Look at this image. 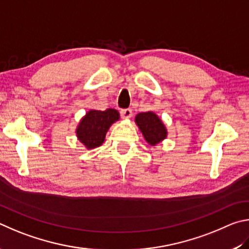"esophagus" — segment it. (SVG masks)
Wrapping results in <instances>:
<instances>
[{"label": "esophagus", "mask_w": 249, "mask_h": 249, "mask_svg": "<svg viewBox=\"0 0 249 249\" xmlns=\"http://www.w3.org/2000/svg\"><path fill=\"white\" fill-rule=\"evenodd\" d=\"M120 115L122 118H131L132 116V110L130 108H125V109H121L120 110Z\"/></svg>", "instance_id": "esophagus-1"}]
</instances>
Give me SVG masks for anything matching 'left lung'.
<instances>
[{"label":"left lung","mask_w":249,"mask_h":249,"mask_svg":"<svg viewBox=\"0 0 249 249\" xmlns=\"http://www.w3.org/2000/svg\"><path fill=\"white\" fill-rule=\"evenodd\" d=\"M136 122L140 128L143 137L151 145H155L156 143L164 140L167 136L164 124L154 112L147 111L138 113Z\"/></svg>","instance_id":"left-lung-1"}]
</instances>
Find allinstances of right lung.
Returning a JSON list of instances; mask_svg holds the SVG:
<instances>
[{
  "mask_svg": "<svg viewBox=\"0 0 249 249\" xmlns=\"http://www.w3.org/2000/svg\"><path fill=\"white\" fill-rule=\"evenodd\" d=\"M119 119L116 109L90 110L81 120L76 129V136L87 149H94L103 144L108 129Z\"/></svg>",
  "mask_w": 249,
  "mask_h": 249,
  "instance_id": "1",
  "label": "right lung"
}]
</instances>
